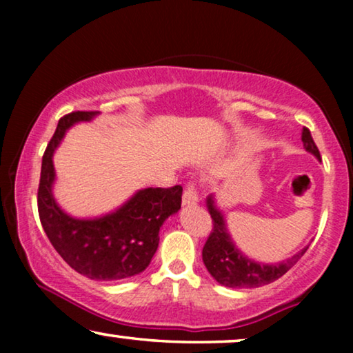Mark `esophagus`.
Masks as SVG:
<instances>
[{
    "label": "esophagus",
    "instance_id": "esophagus-1",
    "mask_svg": "<svg viewBox=\"0 0 353 353\" xmlns=\"http://www.w3.org/2000/svg\"><path fill=\"white\" fill-rule=\"evenodd\" d=\"M199 202V192L194 181L188 183V186L183 191V205H196Z\"/></svg>",
    "mask_w": 353,
    "mask_h": 353
}]
</instances>
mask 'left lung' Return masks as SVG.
I'll use <instances>...</instances> for the list:
<instances>
[{"label":"left lung","instance_id":"1","mask_svg":"<svg viewBox=\"0 0 353 353\" xmlns=\"http://www.w3.org/2000/svg\"><path fill=\"white\" fill-rule=\"evenodd\" d=\"M302 143L305 151L312 152L318 161H321L320 151H318L315 141H313L310 130L303 127L302 130ZM207 207H209L212 216V228L209 238H207L204 249H202V260H204L205 268L209 273L219 281L221 286L236 288V289H248V288H259L276 281L284 273H288L297 260L305 254V248L302 252L288 259L286 262L276 265H263L250 260L239 252L236 248L233 239L226 230L225 219L221 212L216 209L214 204V197L209 196L207 199Z\"/></svg>","mask_w":353,"mask_h":353}]
</instances>
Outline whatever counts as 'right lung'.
Here are the masks:
<instances>
[{
  "label": "right lung",
  "instance_id": "right-lung-1",
  "mask_svg": "<svg viewBox=\"0 0 353 353\" xmlns=\"http://www.w3.org/2000/svg\"><path fill=\"white\" fill-rule=\"evenodd\" d=\"M98 112L77 110L64 115L48 144L38 186V214L57 254L75 272L98 281H120L144 272L156 254L159 230L181 207L183 188H146L112 214L80 220L67 215L52 197V154L67 130L88 122Z\"/></svg>",
  "mask_w": 353,
  "mask_h": 353
}]
</instances>
